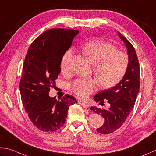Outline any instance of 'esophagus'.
I'll return each mask as SVG.
<instances>
[{"mask_svg": "<svg viewBox=\"0 0 156 156\" xmlns=\"http://www.w3.org/2000/svg\"><path fill=\"white\" fill-rule=\"evenodd\" d=\"M79 104L80 105H81V106L84 108L85 109H87L88 108V106H87V105L85 104V102H83V101H79V102H78Z\"/></svg>", "mask_w": 156, "mask_h": 156, "instance_id": "1", "label": "esophagus"}]
</instances>
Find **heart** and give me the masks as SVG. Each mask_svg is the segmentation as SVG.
I'll return each instance as SVG.
<instances>
[{"mask_svg": "<svg viewBox=\"0 0 156 156\" xmlns=\"http://www.w3.org/2000/svg\"><path fill=\"white\" fill-rule=\"evenodd\" d=\"M80 50L89 62L94 65V74L100 86L109 88L116 85L125 76L129 65L126 54L115 49L112 44L100 40L85 42ZM73 52L71 50L63 55L60 69L68 73L71 67ZM97 81L94 78L79 79L69 85V90L79 99L87 98L96 90Z\"/></svg>", "mask_w": 156, "mask_h": 156, "instance_id": "obj_1", "label": "heart"}]
</instances>
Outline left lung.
I'll use <instances>...</instances> for the list:
<instances>
[{
	"mask_svg": "<svg viewBox=\"0 0 156 156\" xmlns=\"http://www.w3.org/2000/svg\"><path fill=\"white\" fill-rule=\"evenodd\" d=\"M119 36L125 44L129 55L126 73L115 86L100 91L94 97V100L101 106L104 105V101H108L110 105L109 109L96 106L90 108L104 117V125L96 129L104 135L112 133L122 126L134 107L140 86V68L135 50L131 43L119 32Z\"/></svg>",
	"mask_w": 156,
	"mask_h": 156,
	"instance_id": "1",
	"label": "left lung"
}]
</instances>
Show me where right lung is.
Returning <instances> with one entry per match:
<instances>
[{
	"label": "right lung",
	"mask_w": 156,
	"mask_h": 156,
	"mask_svg": "<svg viewBox=\"0 0 156 156\" xmlns=\"http://www.w3.org/2000/svg\"><path fill=\"white\" fill-rule=\"evenodd\" d=\"M79 31L55 28L40 35L28 49L20 83L25 110L33 125L44 132H53L65 122L70 106L75 98L65 95L60 100L49 96L56 83L64 54Z\"/></svg>",
	"instance_id": "1"
}]
</instances>
